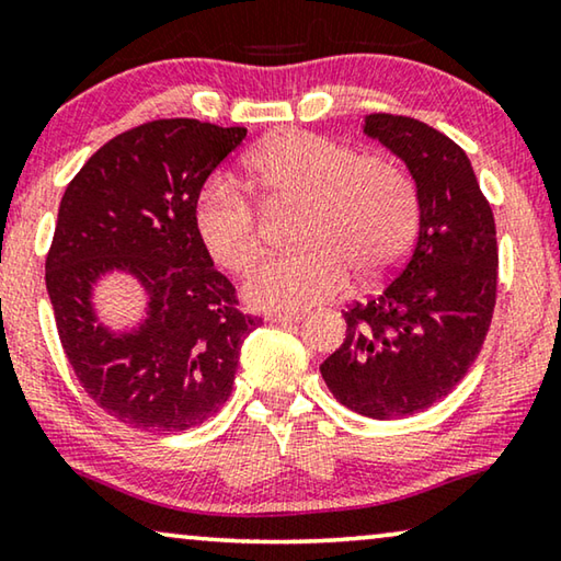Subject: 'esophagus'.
Instances as JSON below:
<instances>
[{
    "label": "esophagus",
    "mask_w": 561,
    "mask_h": 561,
    "mask_svg": "<svg viewBox=\"0 0 561 561\" xmlns=\"http://www.w3.org/2000/svg\"><path fill=\"white\" fill-rule=\"evenodd\" d=\"M299 319H305V314H287V312H272L266 314V322H274V324H291V322H299Z\"/></svg>",
    "instance_id": "34e87169"
}]
</instances>
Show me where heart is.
<instances>
[{"label":"heart","mask_w":561,"mask_h":561,"mask_svg":"<svg viewBox=\"0 0 561 561\" xmlns=\"http://www.w3.org/2000/svg\"><path fill=\"white\" fill-rule=\"evenodd\" d=\"M249 182L266 207L301 204L295 254L274 256L249 274L244 299L266 312H305L342 297L352 270L379 279L407 254L420 219L409 174L381 154L287 129L247 159ZM194 229L221 270L244 274L260 260L264 227L239 186L211 176L194 199Z\"/></svg>","instance_id":"obj_1"}]
</instances>
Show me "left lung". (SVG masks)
<instances>
[{"label":"left lung","mask_w":561,"mask_h":561,"mask_svg":"<svg viewBox=\"0 0 561 561\" xmlns=\"http://www.w3.org/2000/svg\"><path fill=\"white\" fill-rule=\"evenodd\" d=\"M364 135L407 164L420 234L394 279L346 309V340L319 371L346 409L399 420L437 404L474 364L492 324L500 254L492 207L465 149L397 114H369Z\"/></svg>","instance_id":"obj_1"}]
</instances>
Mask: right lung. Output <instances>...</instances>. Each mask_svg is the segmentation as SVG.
Returning a JSON list of instances; mask_svg holds the SVG:
<instances>
[{"label":"right lung","mask_w":561,"mask_h":561,"mask_svg":"<svg viewBox=\"0 0 561 561\" xmlns=\"http://www.w3.org/2000/svg\"><path fill=\"white\" fill-rule=\"evenodd\" d=\"M244 137L197 119L147 122L96 149L61 197L47 254L59 340L84 392L135 430L182 432L217 414L244 336L262 324L239 312L194 229V199ZM112 271L146 291V317L122 333L91 301Z\"/></svg>","instance_id":"1"}]
</instances>
